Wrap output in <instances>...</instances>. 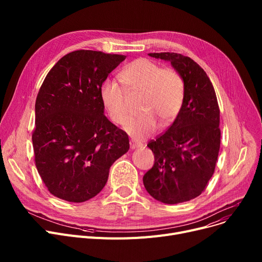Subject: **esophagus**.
<instances>
[{"instance_id":"1","label":"esophagus","mask_w":262,"mask_h":262,"mask_svg":"<svg viewBox=\"0 0 262 262\" xmlns=\"http://www.w3.org/2000/svg\"><path fill=\"white\" fill-rule=\"evenodd\" d=\"M129 144H130V148H132V149H137V148L141 147V144H140V143H137V142H135V141H133V140L129 142Z\"/></svg>"}]
</instances>
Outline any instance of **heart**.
<instances>
[{
	"instance_id": "obj_1",
	"label": "heart",
	"mask_w": 262,
	"mask_h": 262,
	"mask_svg": "<svg viewBox=\"0 0 262 262\" xmlns=\"http://www.w3.org/2000/svg\"><path fill=\"white\" fill-rule=\"evenodd\" d=\"M120 80L127 90H142L141 113L132 119L125 130L134 138L141 140L157 127H167L176 119L182 108L185 85L180 73L173 69L160 67L147 58H138L128 63L120 73ZM101 101L110 119L123 124L129 112L124 89L115 80H105L100 90Z\"/></svg>"
}]
</instances>
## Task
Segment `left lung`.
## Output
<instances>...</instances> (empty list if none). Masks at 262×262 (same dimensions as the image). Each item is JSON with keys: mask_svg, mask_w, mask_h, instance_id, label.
Listing matches in <instances>:
<instances>
[{"mask_svg": "<svg viewBox=\"0 0 262 262\" xmlns=\"http://www.w3.org/2000/svg\"><path fill=\"white\" fill-rule=\"evenodd\" d=\"M170 61L184 80L182 108L170 128L148 142L155 157L143 176L150 196L178 204L199 196L211 178L220 150V109L209 77L190 57L177 53H149Z\"/></svg>", "mask_w": 262, "mask_h": 262, "instance_id": "obj_1", "label": "left lung"}]
</instances>
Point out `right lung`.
<instances>
[{
	"mask_svg": "<svg viewBox=\"0 0 262 262\" xmlns=\"http://www.w3.org/2000/svg\"><path fill=\"white\" fill-rule=\"evenodd\" d=\"M125 55L78 50L55 64L35 104L33 146L51 193L86 202L105 187L112 164L129 149L128 136L104 116L100 90Z\"/></svg>",
	"mask_w": 262,
	"mask_h": 262,
	"instance_id": "add662e5",
	"label": "right lung"
}]
</instances>
